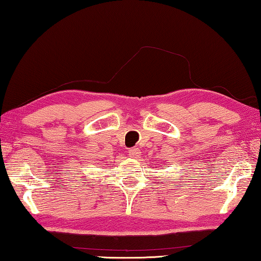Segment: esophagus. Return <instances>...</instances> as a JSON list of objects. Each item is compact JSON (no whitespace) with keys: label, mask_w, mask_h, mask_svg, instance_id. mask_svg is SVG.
I'll return each mask as SVG.
<instances>
[{"label":"esophagus","mask_w":261,"mask_h":261,"mask_svg":"<svg viewBox=\"0 0 261 261\" xmlns=\"http://www.w3.org/2000/svg\"><path fill=\"white\" fill-rule=\"evenodd\" d=\"M139 153H140L139 149L137 148V147H134V148H130V149H129V155H130V158L138 156Z\"/></svg>","instance_id":"obj_1"}]
</instances>
